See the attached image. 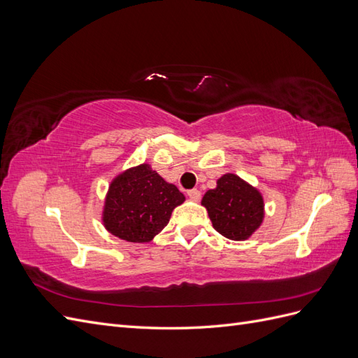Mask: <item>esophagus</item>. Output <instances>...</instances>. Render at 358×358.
<instances>
[{
  "label": "esophagus",
  "mask_w": 358,
  "mask_h": 358,
  "mask_svg": "<svg viewBox=\"0 0 358 358\" xmlns=\"http://www.w3.org/2000/svg\"><path fill=\"white\" fill-rule=\"evenodd\" d=\"M188 197H189L191 200H194V201H199L200 197H201V192H200L199 189H196V188L189 189V191H188Z\"/></svg>",
  "instance_id": "1"
}]
</instances>
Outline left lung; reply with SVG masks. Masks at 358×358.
<instances>
[{
	"instance_id": "left-lung-1",
	"label": "left lung",
	"mask_w": 358,
	"mask_h": 358,
	"mask_svg": "<svg viewBox=\"0 0 358 358\" xmlns=\"http://www.w3.org/2000/svg\"><path fill=\"white\" fill-rule=\"evenodd\" d=\"M216 183V188L206 192L201 200L213 229L227 239H248L264 218L262 194L231 173L220 178Z\"/></svg>"
}]
</instances>
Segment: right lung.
<instances>
[{
	"label": "right lung",
	"instance_id": "right-lung-1",
	"mask_svg": "<svg viewBox=\"0 0 358 358\" xmlns=\"http://www.w3.org/2000/svg\"><path fill=\"white\" fill-rule=\"evenodd\" d=\"M185 196L167 183L149 164L119 175L109 188L103 212L107 230L119 239L150 242L169 224L173 209Z\"/></svg>",
	"mask_w": 358,
	"mask_h": 358
}]
</instances>
